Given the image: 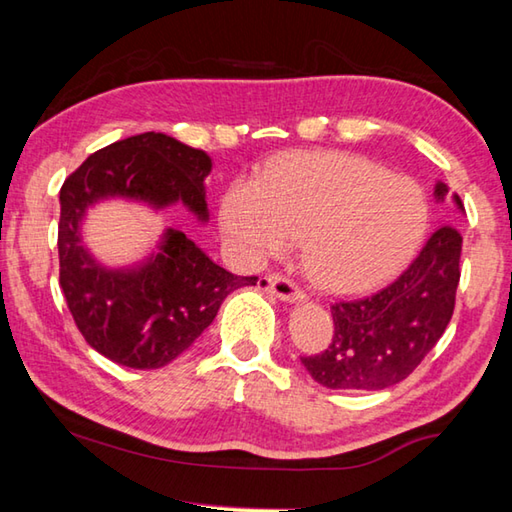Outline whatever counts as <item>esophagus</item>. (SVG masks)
<instances>
[{"instance_id": "obj_1", "label": "esophagus", "mask_w": 512, "mask_h": 512, "mask_svg": "<svg viewBox=\"0 0 512 512\" xmlns=\"http://www.w3.org/2000/svg\"><path fill=\"white\" fill-rule=\"evenodd\" d=\"M259 289L273 293L275 298H280L284 302H302V300L307 298L305 291L298 289L296 284H293L291 280H287V277L280 275V273H273V275L262 277V280H259Z\"/></svg>"}]
</instances>
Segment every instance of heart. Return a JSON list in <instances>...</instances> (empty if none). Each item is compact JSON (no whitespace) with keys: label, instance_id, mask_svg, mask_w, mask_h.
I'll use <instances>...</instances> for the list:
<instances>
[{"label":"heart","instance_id":"obj_1","mask_svg":"<svg viewBox=\"0 0 512 512\" xmlns=\"http://www.w3.org/2000/svg\"><path fill=\"white\" fill-rule=\"evenodd\" d=\"M429 201L413 178L352 153H293L262 178L235 180L221 225L253 262L302 239V264L320 289L366 293L400 275L429 228Z\"/></svg>","mask_w":512,"mask_h":512}]
</instances>
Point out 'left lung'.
<instances>
[{
	"label": "left lung",
	"instance_id": "left-lung-1",
	"mask_svg": "<svg viewBox=\"0 0 512 512\" xmlns=\"http://www.w3.org/2000/svg\"><path fill=\"white\" fill-rule=\"evenodd\" d=\"M447 192L438 180L433 198L443 203ZM452 201L465 212L458 194ZM461 248V232L440 225L393 284L370 298L332 305V345L300 359L311 379L334 391H381L409 377L452 320Z\"/></svg>",
	"mask_w": 512,
	"mask_h": 512
}]
</instances>
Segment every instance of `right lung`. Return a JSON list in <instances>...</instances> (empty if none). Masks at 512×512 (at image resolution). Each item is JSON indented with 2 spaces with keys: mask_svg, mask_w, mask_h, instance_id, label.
<instances>
[{
  "mask_svg": "<svg viewBox=\"0 0 512 512\" xmlns=\"http://www.w3.org/2000/svg\"><path fill=\"white\" fill-rule=\"evenodd\" d=\"M210 171L205 151L164 133H142L92 153L60 189V289L85 341L119 366H167L212 325L232 291L253 287L257 277L228 273L173 228L140 262L106 266L83 244L85 216L121 198L155 212L183 205L207 223Z\"/></svg>",
  "mask_w": 512,
  "mask_h": 512,
  "instance_id": "1",
  "label": "right lung"
}]
</instances>
